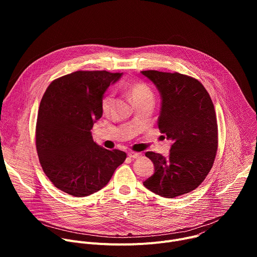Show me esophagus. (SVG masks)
<instances>
[{
    "mask_svg": "<svg viewBox=\"0 0 257 257\" xmlns=\"http://www.w3.org/2000/svg\"><path fill=\"white\" fill-rule=\"evenodd\" d=\"M128 156H129V158H131V159H139L142 155H141L140 153H129Z\"/></svg>",
    "mask_w": 257,
    "mask_h": 257,
    "instance_id": "obj_1",
    "label": "esophagus"
}]
</instances>
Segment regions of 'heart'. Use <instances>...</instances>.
I'll return each mask as SVG.
<instances>
[{
	"mask_svg": "<svg viewBox=\"0 0 257 257\" xmlns=\"http://www.w3.org/2000/svg\"><path fill=\"white\" fill-rule=\"evenodd\" d=\"M128 95L131 99V101L135 104L145 102V101H152L154 102V92L151 89L149 85H146L143 82H135L131 84L128 89ZM113 102V95L112 94H106L103 96L101 100V109L102 112L107 113L111 108V104Z\"/></svg>",
	"mask_w": 257,
	"mask_h": 257,
	"instance_id": "b5f03b06",
	"label": "heart"
}]
</instances>
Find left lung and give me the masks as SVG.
Wrapping results in <instances>:
<instances>
[{
  "label": "left lung",
  "mask_w": 257,
  "mask_h": 257,
  "mask_svg": "<svg viewBox=\"0 0 257 257\" xmlns=\"http://www.w3.org/2000/svg\"><path fill=\"white\" fill-rule=\"evenodd\" d=\"M162 97L158 126L173 141L168 158L148 152L155 173L143 182L152 192L174 198L196 189L212 168L217 150L214 106L195 78L156 70L141 71Z\"/></svg>",
  "instance_id": "obj_1"
}]
</instances>
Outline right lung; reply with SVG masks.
I'll return each instance as SVG.
<instances>
[{
    "label": "right lung",
    "instance_id": "add662e5",
    "mask_svg": "<svg viewBox=\"0 0 257 257\" xmlns=\"http://www.w3.org/2000/svg\"><path fill=\"white\" fill-rule=\"evenodd\" d=\"M121 76L76 71L54 80L42 98L35 130L40 163L53 184L72 196L100 190L126 160L124 152L96 144L90 132L102 115L104 91Z\"/></svg>",
    "mask_w": 257,
    "mask_h": 257
}]
</instances>
